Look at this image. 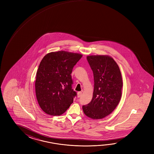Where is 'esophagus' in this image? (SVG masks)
<instances>
[{
  "mask_svg": "<svg viewBox=\"0 0 154 154\" xmlns=\"http://www.w3.org/2000/svg\"><path fill=\"white\" fill-rule=\"evenodd\" d=\"M81 95H82V92H78V98L81 97Z\"/></svg>",
  "mask_w": 154,
  "mask_h": 154,
  "instance_id": "1",
  "label": "esophagus"
}]
</instances>
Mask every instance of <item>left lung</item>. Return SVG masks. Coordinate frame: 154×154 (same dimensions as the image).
<instances>
[{
	"instance_id": "left-lung-1",
	"label": "left lung",
	"mask_w": 154,
	"mask_h": 154,
	"mask_svg": "<svg viewBox=\"0 0 154 154\" xmlns=\"http://www.w3.org/2000/svg\"><path fill=\"white\" fill-rule=\"evenodd\" d=\"M87 60L93 73L94 91L90 103L82 106L84 113L93 119L111 114L120 101L123 80L120 69L107 55H90Z\"/></svg>"
}]
</instances>
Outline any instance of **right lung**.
<instances>
[{
    "instance_id": "right-lung-1",
    "label": "right lung",
    "mask_w": 154,
    "mask_h": 154,
    "mask_svg": "<svg viewBox=\"0 0 154 154\" xmlns=\"http://www.w3.org/2000/svg\"><path fill=\"white\" fill-rule=\"evenodd\" d=\"M82 56L59 51L42 59L37 71L35 92L39 106L48 115H62L73 103L76 93L72 87L71 73Z\"/></svg>"
}]
</instances>
